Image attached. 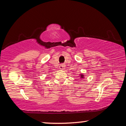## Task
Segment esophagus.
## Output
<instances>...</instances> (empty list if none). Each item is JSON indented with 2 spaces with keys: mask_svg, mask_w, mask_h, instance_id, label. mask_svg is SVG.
Returning <instances> with one entry per match:
<instances>
[{
  "mask_svg": "<svg viewBox=\"0 0 126 126\" xmlns=\"http://www.w3.org/2000/svg\"><path fill=\"white\" fill-rule=\"evenodd\" d=\"M65 66L64 64H62L60 65H59V69H61V70H64L65 69Z\"/></svg>",
  "mask_w": 126,
  "mask_h": 126,
  "instance_id": "esophagus-1",
  "label": "esophagus"
}]
</instances>
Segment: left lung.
<instances>
[{"instance_id":"left-lung-1","label":"left lung","mask_w":126,"mask_h":126,"mask_svg":"<svg viewBox=\"0 0 126 126\" xmlns=\"http://www.w3.org/2000/svg\"><path fill=\"white\" fill-rule=\"evenodd\" d=\"M80 76V78H84V76L83 75V74H81Z\"/></svg>"}]
</instances>
